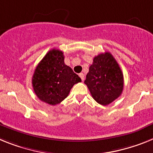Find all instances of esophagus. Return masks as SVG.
<instances>
[{
  "label": "esophagus",
  "mask_w": 153,
  "mask_h": 153,
  "mask_svg": "<svg viewBox=\"0 0 153 153\" xmlns=\"http://www.w3.org/2000/svg\"><path fill=\"white\" fill-rule=\"evenodd\" d=\"M79 77L81 78V79H82V81H84L85 80V75L83 74V73H80L79 74Z\"/></svg>",
  "instance_id": "esophagus-1"
}]
</instances>
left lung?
<instances>
[{
    "label": "left lung",
    "mask_w": 153,
    "mask_h": 153,
    "mask_svg": "<svg viewBox=\"0 0 153 153\" xmlns=\"http://www.w3.org/2000/svg\"><path fill=\"white\" fill-rule=\"evenodd\" d=\"M85 84L99 104L107 105L121 95L124 86L123 71L112 54L102 53L93 58Z\"/></svg>",
    "instance_id": "1"
}]
</instances>
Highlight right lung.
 I'll return each mask as SVG.
<instances>
[{"mask_svg":"<svg viewBox=\"0 0 153 153\" xmlns=\"http://www.w3.org/2000/svg\"><path fill=\"white\" fill-rule=\"evenodd\" d=\"M63 52L58 49L49 51L38 63L32 77L34 93L42 102L51 105L67 98L71 88L82 82L72 69L64 62Z\"/></svg>","mask_w":153,"mask_h":153,"instance_id":"obj_1","label":"right lung"}]
</instances>
